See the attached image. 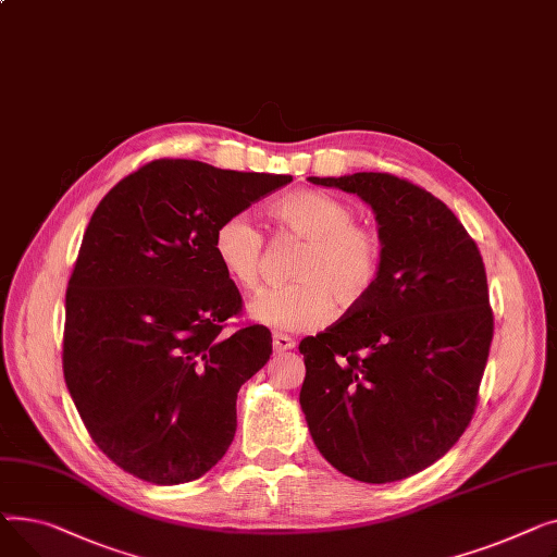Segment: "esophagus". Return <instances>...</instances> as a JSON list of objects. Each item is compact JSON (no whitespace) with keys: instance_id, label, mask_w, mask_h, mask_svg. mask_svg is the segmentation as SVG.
I'll return each mask as SVG.
<instances>
[{"instance_id":"34e87169","label":"esophagus","mask_w":557,"mask_h":557,"mask_svg":"<svg viewBox=\"0 0 557 557\" xmlns=\"http://www.w3.org/2000/svg\"><path fill=\"white\" fill-rule=\"evenodd\" d=\"M272 344H274V350H276V352H285V350L294 348V339L287 337V335H283V333H276Z\"/></svg>"}]
</instances>
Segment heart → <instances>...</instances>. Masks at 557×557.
I'll use <instances>...</instances> for the list:
<instances>
[{"mask_svg":"<svg viewBox=\"0 0 557 557\" xmlns=\"http://www.w3.org/2000/svg\"><path fill=\"white\" fill-rule=\"evenodd\" d=\"M281 236L304 240L289 276L294 283L265 289L251 301L256 321L301 333L323 325L333 308L355 310L375 289L384 268V238L359 222L350 202L323 190H294L270 207ZM218 263L238 287L256 289L263 274L265 236L247 213L224 218L213 234Z\"/></svg>","mask_w":557,"mask_h":557,"instance_id":"1","label":"heart"}]
</instances>
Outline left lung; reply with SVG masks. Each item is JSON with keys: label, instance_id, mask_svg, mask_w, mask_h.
I'll return each mask as SVG.
<instances>
[{"label": "left lung", "instance_id": "8db88e82", "mask_svg": "<svg viewBox=\"0 0 557 557\" xmlns=\"http://www.w3.org/2000/svg\"><path fill=\"white\" fill-rule=\"evenodd\" d=\"M357 193L384 238L371 297L306 337L301 409L323 459L364 483L407 479L463 436L495 317L483 258L438 198L388 173L310 177Z\"/></svg>", "mask_w": 557, "mask_h": 557}]
</instances>
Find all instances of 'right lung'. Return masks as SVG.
I'll use <instances>...</instances> for the list:
<instances>
[{"mask_svg": "<svg viewBox=\"0 0 557 557\" xmlns=\"http://www.w3.org/2000/svg\"><path fill=\"white\" fill-rule=\"evenodd\" d=\"M289 175L154 159L96 207L64 297L62 371L91 441L137 479H200L236 434L240 386L268 364L272 333L213 251L218 224Z\"/></svg>", "mask_w": 557, "mask_h": 557, "instance_id": "add662e5", "label": "right lung"}]
</instances>
